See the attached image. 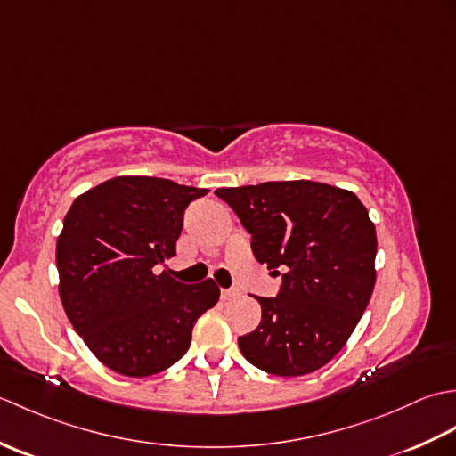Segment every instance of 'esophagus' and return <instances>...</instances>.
<instances>
[{
  "mask_svg": "<svg viewBox=\"0 0 456 456\" xmlns=\"http://www.w3.org/2000/svg\"><path fill=\"white\" fill-rule=\"evenodd\" d=\"M239 292L237 289H221V299H231V297H235Z\"/></svg>",
  "mask_w": 456,
  "mask_h": 456,
  "instance_id": "34e87169",
  "label": "esophagus"
}]
</instances>
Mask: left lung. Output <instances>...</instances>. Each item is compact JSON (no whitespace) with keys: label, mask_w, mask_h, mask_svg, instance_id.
I'll list each match as a JSON object with an SVG mask.
<instances>
[{"label":"left lung","mask_w":456,"mask_h":456,"mask_svg":"<svg viewBox=\"0 0 456 456\" xmlns=\"http://www.w3.org/2000/svg\"><path fill=\"white\" fill-rule=\"evenodd\" d=\"M253 235L255 258L286 270L278 297H256L263 319L239 337L250 364L304 376L341 351L376 282V229L353 191L312 180L219 188Z\"/></svg>","instance_id":"8db88e82"}]
</instances>
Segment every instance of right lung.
<instances>
[{"label": "right lung", "instance_id": "add662e5", "mask_svg": "<svg viewBox=\"0 0 456 456\" xmlns=\"http://www.w3.org/2000/svg\"><path fill=\"white\" fill-rule=\"evenodd\" d=\"M206 188L118 176L80 193L56 240L58 294L84 343L113 372L142 378L186 354L200 315L217 304L211 278L154 273L176 255L188 203Z\"/></svg>", "mask_w": 456, "mask_h": 456}]
</instances>
